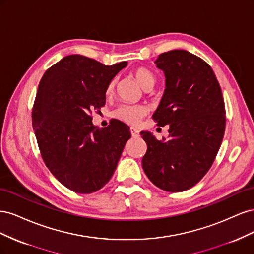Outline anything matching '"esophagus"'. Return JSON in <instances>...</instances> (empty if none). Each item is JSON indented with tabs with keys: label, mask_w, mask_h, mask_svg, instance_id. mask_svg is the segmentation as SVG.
Returning a JSON list of instances; mask_svg holds the SVG:
<instances>
[{
	"label": "esophagus",
	"mask_w": 254,
	"mask_h": 254,
	"mask_svg": "<svg viewBox=\"0 0 254 254\" xmlns=\"http://www.w3.org/2000/svg\"><path fill=\"white\" fill-rule=\"evenodd\" d=\"M130 132H131L132 137H139L140 136V131H139V130L133 128V127L130 128Z\"/></svg>",
	"instance_id": "esophagus-1"
}]
</instances>
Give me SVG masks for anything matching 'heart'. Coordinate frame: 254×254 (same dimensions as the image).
Listing matches in <instances>:
<instances>
[{"instance_id": "1", "label": "heart", "mask_w": 254, "mask_h": 254, "mask_svg": "<svg viewBox=\"0 0 254 254\" xmlns=\"http://www.w3.org/2000/svg\"><path fill=\"white\" fill-rule=\"evenodd\" d=\"M133 75L136 81L139 82V84L143 89L152 88L153 84H155V76H153L152 73L148 71L147 68L137 67L134 70ZM114 87H115V79H113L109 83L108 88H107V93L111 94L114 90ZM146 113H147V109H146L144 106L124 104V105L119 106L118 108L114 110L113 115L114 118H117L125 123H128V124L136 125L139 124L140 121Z\"/></svg>"}]
</instances>
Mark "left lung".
I'll return each instance as SVG.
<instances>
[{
	"label": "left lung",
	"mask_w": 254,
	"mask_h": 254,
	"mask_svg": "<svg viewBox=\"0 0 254 254\" xmlns=\"http://www.w3.org/2000/svg\"><path fill=\"white\" fill-rule=\"evenodd\" d=\"M155 64L165 90L152 118L158 126L170 125V134L159 141L141 131L147 144L142 166L156 187L176 193L194 187L212 166L224 139L225 103L212 67L194 54L170 51Z\"/></svg>",
	"instance_id": "obj_1"
}]
</instances>
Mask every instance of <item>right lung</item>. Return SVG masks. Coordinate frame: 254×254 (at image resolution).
<instances>
[{
	"instance_id": "add662e5",
	"label": "right lung",
	"mask_w": 254,
	"mask_h": 254,
	"mask_svg": "<svg viewBox=\"0 0 254 254\" xmlns=\"http://www.w3.org/2000/svg\"><path fill=\"white\" fill-rule=\"evenodd\" d=\"M123 61L105 65L82 55H68L51 66L40 80L33 108V128L50 172L75 193L90 194L110 180L129 127L112 120L106 128L91 113L106 104V91Z\"/></svg>"
}]
</instances>
